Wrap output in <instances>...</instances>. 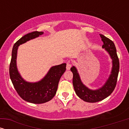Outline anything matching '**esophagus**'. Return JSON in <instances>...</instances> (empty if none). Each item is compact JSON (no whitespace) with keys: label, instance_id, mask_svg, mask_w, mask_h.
Segmentation results:
<instances>
[{"label":"esophagus","instance_id":"esophagus-1","mask_svg":"<svg viewBox=\"0 0 129 129\" xmlns=\"http://www.w3.org/2000/svg\"><path fill=\"white\" fill-rule=\"evenodd\" d=\"M71 67H72V64H70V63H67V65H66V69L67 70H70V69L71 68Z\"/></svg>","mask_w":129,"mask_h":129}]
</instances>
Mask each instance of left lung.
<instances>
[{"label":"left lung","mask_w":129,"mask_h":129,"mask_svg":"<svg viewBox=\"0 0 129 129\" xmlns=\"http://www.w3.org/2000/svg\"><path fill=\"white\" fill-rule=\"evenodd\" d=\"M103 42L102 48L108 53L112 60V68L110 75L105 84L99 89H89L83 83L80 75L75 66H72L70 70L73 73V84L76 94L81 99L89 103H95L105 99L110 96L116 87L119 72V60L117 57L115 45L110 39L103 35H100Z\"/></svg>","instance_id":"left-lung-1"}]
</instances>
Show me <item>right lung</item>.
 Segmentation results:
<instances>
[{"label":"right lung","mask_w":129,"mask_h":129,"mask_svg":"<svg viewBox=\"0 0 129 129\" xmlns=\"http://www.w3.org/2000/svg\"><path fill=\"white\" fill-rule=\"evenodd\" d=\"M43 33V31H33L16 42L12 49L9 67L10 79L17 93L24 100L34 104L44 103L52 99L56 93L60 79L66 69V63L51 67L45 77L36 82H27L20 75L16 62L19 46Z\"/></svg>","instance_id":"1"}]
</instances>
